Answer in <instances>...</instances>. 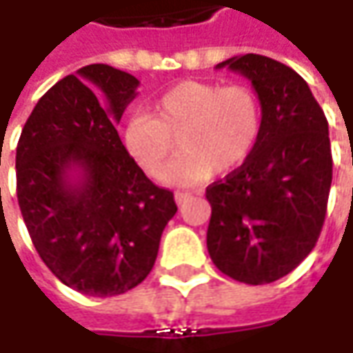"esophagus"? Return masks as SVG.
Segmentation results:
<instances>
[{"label":"esophagus","mask_w":353,"mask_h":353,"mask_svg":"<svg viewBox=\"0 0 353 353\" xmlns=\"http://www.w3.org/2000/svg\"><path fill=\"white\" fill-rule=\"evenodd\" d=\"M190 198H192L190 192H174V200H176V204H179V206H183L184 202H186V200H190Z\"/></svg>","instance_id":"obj_1"}]
</instances>
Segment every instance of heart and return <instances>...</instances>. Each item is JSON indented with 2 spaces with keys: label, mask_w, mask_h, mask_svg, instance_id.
I'll list each match as a JSON object with an SVG mask.
<instances>
[{
  "label": "heart",
  "mask_w": 353,
  "mask_h": 353,
  "mask_svg": "<svg viewBox=\"0 0 353 353\" xmlns=\"http://www.w3.org/2000/svg\"><path fill=\"white\" fill-rule=\"evenodd\" d=\"M263 110L243 84L188 80L167 90L149 116H135L123 129V145L141 170L159 179L179 149L183 157L167 183L190 184L239 167L261 135Z\"/></svg>",
  "instance_id": "obj_1"
}]
</instances>
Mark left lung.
I'll list each match as a JSON object with an SVG mask.
<instances>
[{
	"label": "left lung",
	"mask_w": 353,
	"mask_h": 353,
	"mask_svg": "<svg viewBox=\"0 0 353 353\" xmlns=\"http://www.w3.org/2000/svg\"><path fill=\"white\" fill-rule=\"evenodd\" d=\"M224 66L251 80L263 125L243 165L206 188V245L224 275L265 285L289 275L319 241L332 184L328 121L287 64L243 54L216 68Z\"/></svg>",
	"instance_id": "obj_1"
}]
</instances>
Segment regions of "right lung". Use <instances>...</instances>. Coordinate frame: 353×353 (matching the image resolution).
<instances>
[{
    "label": "right lung",
    "mask_w": 353,
    "mask_h": 353,
    "mask_svg": "<svg viewBox=\"0 0 353 353\" xmlns=\"http://www.w3.org/2000/svg\"><path fill=\"white\" fill-rule=\"evenodd\" d=\"M137 86L123 70L88 64L37 102L17 143V200L34 250L88 296L137 287L176 214L172 192L145 176L117 135Z\"/></svg>",
    "instance_id": "1"
}]
</instances>
